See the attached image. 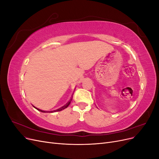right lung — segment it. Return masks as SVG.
I'll use <instances>...</instances> for the list:
<instances>
[{
    "instance_id": "add662e5",
    "label": "right lung",
    "mask_w": 159,
    "mask_h": 159,
    "mask_svg": "<svg viewBox=\"0 0 159 159\" xmlns=\"http://www.w3.org/2000/svg\"><path fill=\"white\" fill-rule=\"evenodd\" d=\"M73 98V97H72ZM72 98L70 99V100L69 101V102L67 103L65 105H64L63 107H61V108H59L58 109H57V110H56V111H61V110H63V109H66V108H67L68 107V106H69V105L70 104V103H71V100H72ZM37 110H38V111H41V112H43V113H45L46 111H42V110H41V109H38V108H36V107H35ZM54 111H52V112H54ZM51 113H52V111H51Z\"/></svg>"
}]
</instances>
